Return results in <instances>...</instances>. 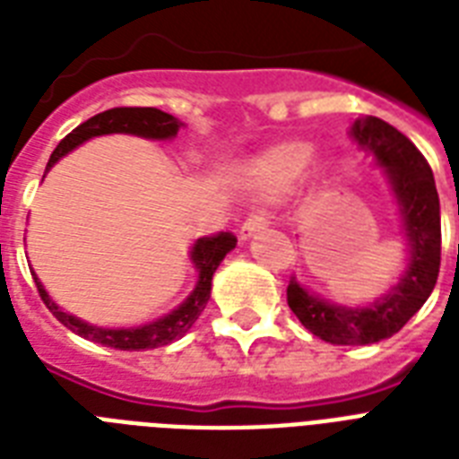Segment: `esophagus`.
Instances as JSON below:
<instances>
[{"label":"esophagus","mask_w":459,"mask_h":459,"mask_svg":"<svg viewBox=\"0 0 459 459\" xmlns=\"http://www.w3.org/2000/svg\"><path fill=\"white\" fill-rule=\"evenodd\" d=\"M269 223H272L269 212H266V209H257V212L247 216L243 226H240V240H250V238L257 236L259 230H264Z\"/></svg>","instance_id":"34e87169"}]
</instances>
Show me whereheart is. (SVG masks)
Masks as SVG:
<instances>
[{
    "label": "heart",
    "mask_w": 459,
    "mask_h": 459,
    "mask_svg": "<svg viewBox=\"0 0 459 459\" xmlns=\"http://www.w3.org/2000/svg\"><path fill=\"white\" fill-rule=\"evenodd\" d=\"M312 164V147L288 143L252 159L245 171L250 190L259 195H281L298 186Z\"/></svg>",
    "instance_id": "1"
}]
</instances>
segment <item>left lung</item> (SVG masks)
Instances as JSON below:
<instances>
[{"instance_id":"1","label":"left lung","mask_w":459,"mask_h":459,"mask_svg":"<svg viewBox=\"0 0 459 459\" xmlns=\"http://www.w3.org/2000/svg\"><path fill=\"white\" fill-rule=\"evenodd\" d=\"M350 138L384 169L398 204L407 264L400 279L369 305H338L309 293L298 279L288 283V307L302 326L331 345H371L391 338L429 300L441 266V202L431 166L410 140L377 117L355 118Z\"/></svg>"}]
</instances>
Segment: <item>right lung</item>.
Masks as SVG:
<instances>
[{"mask_svg": "<svg viewBox=\"0 0 459 459\" xmlns=\"http://www.w3.org/2000/svg\"><path fill=\"white\" fill-rule=\"evenodd\" d=\"M183 121H178L171 114H166L154 107H117V109L102 111L97 117L88 118L85 124H81L75 131H71L66 138L61 140L56 150L52 152L49 161H47V171L52 169L61 157H66L68 152H74L75 147H81L82 143H88L100 135H111V133H126V135H138L145 140H173L183 128ZM236 236L230 233H219V236L209 238H197L190 247V262L197 269V283H195L193 293L187 295L186 300L180 302L176 309H171L164 316L143 324V326H124V328H107V326H95L88 321L78 319L74 314L64 312L56 302L49 298V293L42 286V281L35 276V286L39 290V298L49 307V312L71 328L74 333H78L85 341L100 342L104 348L114 350H152L169 345V342L178 341L180 335H186L202 309L207 307L209 295H212V276L223 262V257L236 247Z\"/></svg>", "mask_w": 459, "mask_h": 459, "instance_id": "1", "label": "right lung"}]
</instances>
